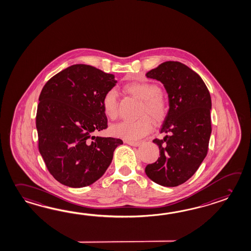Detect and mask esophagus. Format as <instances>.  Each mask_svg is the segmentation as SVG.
<instances>
[{
  "instance_id": "1",
  "label": "esophagus",
  "mask_w": 251,
  "mask_h": 251,
  "mask_svg": "<svg viewBox=\"0 0 251 251\" xmlns=\"http://www.w3.org/2000/svg\"><path fill=\"white\" fill-rule=\"evenodd\" d=\"M125 143H127L128 145L133 146V147H138L141 144V142H139V141H130V140H125Z\"/></svg>"
}]
</instances>
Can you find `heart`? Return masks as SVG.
I'll list each match as a JSON object with an SVG mask.
<instances>
[{
  "mask_svg": "<svg viewBox=\"0 0 251 251\" xmlns=\"http://www.w3.org/2000/svg\"><path fill=\"white\" fill-rule=\"evenodd\" d=\"M125 89L130 95L143 100L140 115L149 114L156 122H161L167 116L168 106L160 89L156 84L137 81L125 85ZM101 106L106 116L114 120L118 115V103L115 90L107 91L101 100ZM152 128L151 118L142 116L136 121H123L111 127V133L127 140H137L149 133Z\"/></svg>",
  "mask_w": 251,
  "mask_h": 251,
  "instance_id": "obj_1",
  "label": "heart"
}]
</instances>
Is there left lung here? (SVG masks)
<instances>
[{"instance_id": "1", "label": "left lung", "mask_w": 251, "mask_h": 251, "mask_svg": "<svg viewBox=\"0 0 251 251\" xmlns=\"http://www.w3.org/2000/svg\"><path fill=\"white\" fill-rule=\"evenodd\" d=\"M146 76L161 82L169 103L160 130L167 135L153 140L160 156L146 167V175L163 186H177L192 177L206 156L212 133L211 95L200 75L180 62H164Z\"/></svg>"}]
</instances>
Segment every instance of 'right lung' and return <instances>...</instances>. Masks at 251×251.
<instances>
[{
  "instance_id": "1",
  "label": "right lung",
  "mask_w": 251,
  "mask_h": 251,
  "mask_svg": "<svg viewBox=\"0 0 251 251\" xmlns=\"http://www.w3.org/2000/svg\"><path fill=\"white\" fill-rule=\"evenodd\" d=\"M116 83L112 74L77 64L56 74L41 91L36 116L39 153L62 184H94L123 144L122 139L93 135L108 127L101 100Z\"/></svg>"
}]
</instances>
